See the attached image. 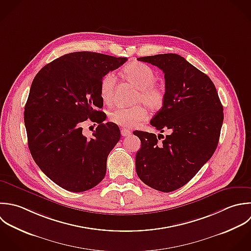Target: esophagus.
<instances>
[{
	"label": "esophagus",
	"instance_id": "obj_1",
	"mask_svg": "<svg viewBox=\"0 0 251 251\" xmlns=\"http://www.w3.org/2000/svg\"><path fill=\"white\" fill-rule=\"evenodd\" d=\"M121 135L123 137H128L131 135V131L130 130H127V129H122L121 130Z\"/></svg>",
	"mask_w": 251,
	"mask_h": 251
}]
</instances>
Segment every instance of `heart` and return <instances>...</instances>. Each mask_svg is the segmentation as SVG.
<instances>
[{"label": "heart", "instance_id": "heart-1", "mask_svg": "<svg viewBox=\"0 0 251 251\" xmlns=\"http://www.w3.org/2000/svg\"><path fill=\"white\" fill-rule=\"evenodd\" d=\"M123 77L138 89L135 102H144L151 109H159L163 103L165 95L161 88L156 86L155 72L147 64L132 62L122 71ZM116 79L113 73H106L100 83V96L101 100L110 104L113 100ZM147 109L142 104L132 107H119L109 113V120L123 128H134L147 118Z\"/></svg>", "mask_w": 251, "mask_h": 251}]
</instances>
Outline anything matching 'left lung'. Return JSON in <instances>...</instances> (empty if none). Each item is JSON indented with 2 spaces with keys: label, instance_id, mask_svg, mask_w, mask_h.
Returning <instances> with one entry per match:
<instances>
[{
  "label": "left lung",
  "instance_id": "1",
  "mask_svg": "<svg viewBox=\"0 0 251 251\" xmlns=\"http://www.w3.org/2000/svg\"><path fill=\"white\" fill-rule=\"evenodd\" d=\"M164 73L165 99L151 125L169 135L135 131L142 143L136 171L149 187L169 193L185 186L211 158L224 120L211 79L176 53L139 57ZM161 136L164 140L159 142Z\"/></svg>",
  "mask_w": 251,
  "mask_h": 251
}]
</instances>
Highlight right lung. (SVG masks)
Returning a JSON list of instances; mask_svg holds the SVG:
<instances>
[{"mask_svg": "<svg viewBox=\"0 0 251 251\" xmlns=\"http://www.w3.org/2000/svg\"><path fill=\"white\" fill-rule=\"evenodd\" d=\"M126 60L70 52L45 65L31 84L24 107L29 151L43 173L66 191H88L105 176L107 156L121 134L116 124L102 123L100 83ZM88 119L99 124L91 139L81 133Z\"/></svg>", "mask_w": 251, "mask_h": 251, "instance_id": "1", "label": "right lung"}]
</instances>
